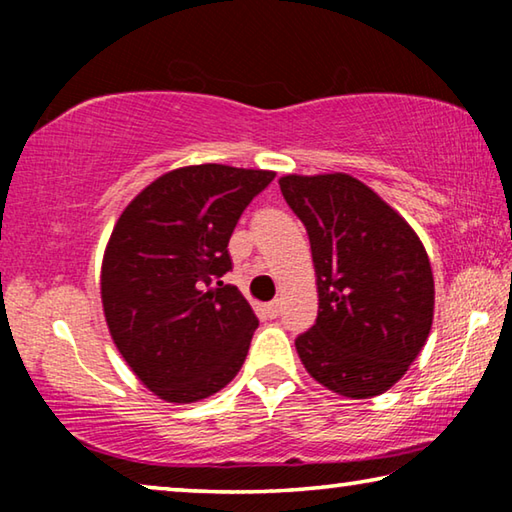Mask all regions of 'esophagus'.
Masks as SVG:
<instances>
[{"label":"esophagus","mask_w":512,"mask_h":512,"mask_svg":"<svg viewBox=\"0 0 512 512\" xmlns=\"http://www.w3.org/2000/svg\"><path fill=\"white\" fill-rule=\"evenodd\" d=\"M280 311H282V302L280 300H273V302H268V305H266V314L271 316V318L280 316Z\"/></svg>","instance_id":"esophagus-1"}]
</instances>
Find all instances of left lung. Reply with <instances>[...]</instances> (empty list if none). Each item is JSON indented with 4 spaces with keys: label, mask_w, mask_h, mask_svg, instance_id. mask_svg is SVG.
Wrapping results in <instances>:
<instances>
[{
    "label": "left lung",
    "mask_w": 512,
    "mask_h": 512,
    "mask_svg": "<svg viewBox=\"0 0 512 512\" xmlns=\"http://www.w3.org/2000/svg\"><path fill=\"white\" fill-rule=\"evenodd\" d=\"M277 183L305 223L316 268L318 318L296 339L302 366L350 400L386 393L429 339L427 250L400 212L348 173H289Z\"/></svg>",
    "instance_id": "1"
}]
</instances>
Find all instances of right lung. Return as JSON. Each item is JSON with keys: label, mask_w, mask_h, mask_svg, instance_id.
<instances>
[{"label": "right lung", "mask_w": 512, "mask_h": 512, "mask_svg": "<svg viewBox=\"0 0 512 512\" xmlns=\"http://www.w3.org/2000/svg\"><path fill=\"white\" fill-rule=\"evenodd\" d=\"M273 171L192 164L162 173L112 228L101 302L112 343L164 402L219 393L246 361L257 316L230 271L228 241Z\"/></svg>", "instance_id": "add662e5"}]
</instances>
